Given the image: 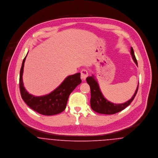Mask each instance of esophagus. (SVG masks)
<instances>
[{
	"mask_svg": "<svg viewBox=\"0 0 158 158\" xmlns=\"http://www.w3.org/2000/svg\"><path fill=\"white\" fill-rule=\"evenodd\" d=\"M88 76V70H86L85 69H83L81 71V78L83 80H85Z\"/></svg>",
	"mask_w": 158,
	"mask_h": 158,
	"instance_id": "1",
	"label": "esophagus"
}]
</instances>
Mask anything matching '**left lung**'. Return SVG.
<instances>
[{
	"label": "left lung",
	"mask_w": 158,
	"mask_h": 158,
	"mask_svg": "<svg viewBox=\"0 0 158 158\" xmlns=\"http://www.w3.org/2000/svg\"><path fill=\"white\" fill-rule=\"evenodd\" d=\"M131 55L132 56L133 61H135V64L137 66V61L135 58L133 48L132 47H131ZM86 81L90 86L91 95L90 103L91 108L96 113L103 114H114L118 113L126 108L134 100L139 88L138 83L135 93L130 100L123 103L114 104L112 102H109L104 97L99 88V85L97 80L95 79L94 75L87 77Z\"/></svg>",
	"instance_id": "8db88e82"
}]
</instances>
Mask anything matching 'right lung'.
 Wrapping results in <instances>:
<instances>
[{
    "label": "right lung",
    "mask_w": 158,
    "mask_h": 158,
    "mask_svg": "<svg viewBox=\"0 0 158 158\" xmlns=\"http://www.w3.org/2000/svg\"><path fill=\"white\" fill-rule=\"evenodd\" d=\"M27 56V54L23 60L19 77V88L23 100L33 110L43 115H52L63 112L66 108L70 93L81 83L80 73L68 76L56 89L50 94L36 97L30 94L23 86V72Z\"/></svg>",
    "instance_id": "add662e5"
}]
</instances>
